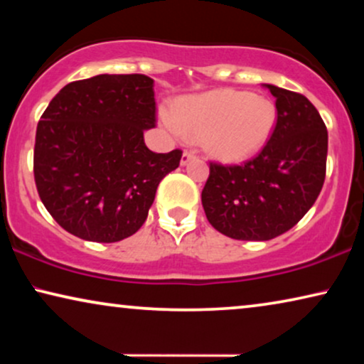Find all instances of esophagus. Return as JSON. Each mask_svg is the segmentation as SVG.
Masks as SVG:
<instances>
[{
  "mask_svg": "<svg viewBox=\"0 0 364 364\" xmlns=\"http://www.w3.org/2000/svg\"><path fill=\"white\" fill-rule=\"evenodd\" d=\"M197 156H196V152L193 151H183V154H182V159H181V164L182 166H186V164H188L192 161V159H196Z\"/></svg>",
  "mask_w": 364,
  "mask_h": 364,
  "instance_id": "esophagus-1",
  "label": "esophagus"
}]
</instances>
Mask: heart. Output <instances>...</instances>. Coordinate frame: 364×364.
Returning <instances> with one entry per match:
<instances>
[{
    "label": "heart",
    "instance_id": "obj_1",
    "mask_svg": "<svg viewBox=\"0 0 364 364\" xmlns=\"http://www.w3.org/2000/svg\"><path fill=\"white\" fill-rule=\"evenodd\" d=\"M162 121L188 141H200L210 156L242 161L260 151L270 139L277 109L270 99L257 94L215 89L177 99Z\"/></svg>",
    "mask_w": 364,
    "mask_h": 364
}]
</instances>
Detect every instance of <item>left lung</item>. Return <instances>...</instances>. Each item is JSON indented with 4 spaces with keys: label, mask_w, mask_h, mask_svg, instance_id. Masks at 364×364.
Wrapping results in <instances>:
<instances>
[{
    "label": "left lung",
    "mask_w": 364,
    "mask_h": 364,
    "mask_svg": "<svg viewBox=\"0 0 364 364\" xmlns=\"http://www.w3.org/2000/svg\"><path fill=\"white\" fill-rule=\"evenodd\" d=\"M277 124L257 157L240 166L210 162L202 205L210 225L235 240H272L290 230L320 196L328 131L303 94L265 84Z\"/></svg>",
    "instance_id": "left-lung-1"
}]
</instances>
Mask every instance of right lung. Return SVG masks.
I'll return each instance as SVG.
<instances>
[{"instance_id":"1","label":"right lung","mask_w":364,"mask_h":364,"mask_svg":"<svg viewBox=\"0 0 364 364\" xmlns=\"http://www.w3.org/2000/svg\"><path fill=\"white\" fill-rule=\"evenodd\" d=\"M154 81L144 74H99L64 86L36 129L34 182L64 230L112 243L146 222L159 182L182 151H149L144 131L156 127Z\"/></svg>"}]
</instances>
